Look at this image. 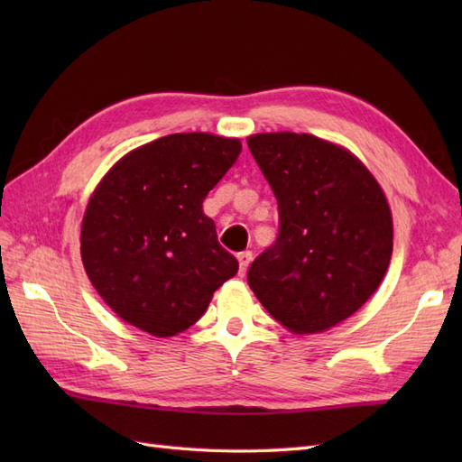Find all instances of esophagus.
Here are the masks:
<instances>
[{"instance_id":"34e87169","label":"esophagus","mask_w":462,"mask_h":462,"mask_svg":"<svg viewBox=\"0 0 462 462\" xmlns=\"http://www.w3.org/2000/svg\"><path fill=\"white\" fill-rule=\"evenodd\" d=\"M238 262H240V273H246L250 262H252V252L244 250L238 254Z\"/></svg>"}]
</instances>
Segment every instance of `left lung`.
<instances>
[{"label":"left lung","instance_id":"1","mask_svg":"<svg viewBox=\"0 0 462 462\" xmlns=\"http://www.w3.org/2000/svg\"><path fill=\"white\" fill-rule=\"evenodd\" d=\"M248 149L280 216L276 242L248 270L250 288L290 331L329 329L373 296L389 268L385 194L356 156L313 134H254Z\"/></svg>","mask_w":462,"mask_h":462}]
</instances>
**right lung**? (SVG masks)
I'll return each mask as SVG.
<instances>
[{
  "label": "right lung",
  "instance_id": "add662e5",
  "mask_svg": "<svg viewBox=\"0 0 462 462\" xmlns=\"http://www.w3.org/2000/svg\"><path fill=\"white\" fill-rule=\"evenodd\" d=\"M242 144L208 133L156 139L116 162L81 226V258L116 316L156 337L189 329L238 272L202 202Z\"/></svg>",
  "mask_w": 462,
  "mask_h": 462
}]
</instances>
